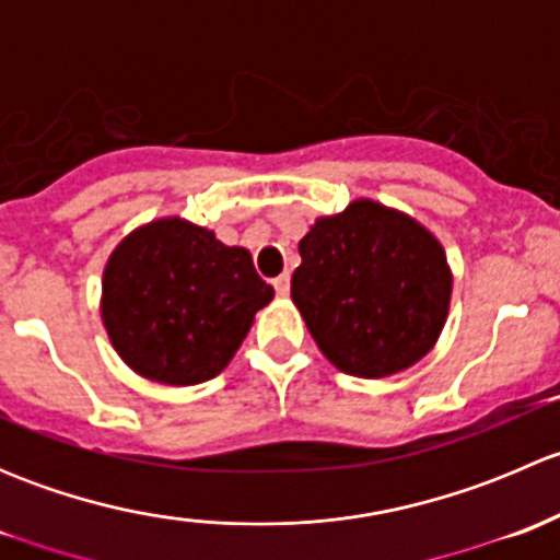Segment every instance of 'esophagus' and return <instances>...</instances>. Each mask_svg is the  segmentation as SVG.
I'll use <instances>...</instances> for the list:
<instances>
[{
  "mask_svg": "<svg viewBox=\"0 0 560 560\" xmlns=\"http://www.w3.org/2000/svg\"><path fill=\"white\" fill-rule=\"evenodd\" d=\"M273 287H276V292H279L281 298H284V295H290V276H287V273H281L279 279H273Z\"/></svg>",
  "mask_w": 560,
  "mask_h": 560,
  "instance_id": "esophagus-1",
  "label": "esophagus"
}]
</instances>
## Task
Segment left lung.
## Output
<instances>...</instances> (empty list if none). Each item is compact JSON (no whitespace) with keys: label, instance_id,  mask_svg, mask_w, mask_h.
<instances>
[{"label":"left lung","instance_id":"left-lung-1","mask_svg":"<svg viewBox=\"0 0 560 560\" xmlns=\"http://www.w3.org/2000/svg\"><path fill=\"white\" fill-rule=\"evenodd\" d=\"M298 248L292 301L343 374L382 380L436 343L453 276L444 248L415 219L354 200L338 217L316 219Z\"/></svg>","mask_w":560,"mask_h":560}]
</instances>
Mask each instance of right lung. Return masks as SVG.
<instances>
[{
  "mask_svg": "<svg viewBox=\"0 0 560 560\" xmlns=\"http://www.w3.org/2000/svg\"><path fill=\"white\" fill-rule=\"evenodd\" d=\"M270 298L273 287L259 279L246 248L162 219L135 230L107 259L103 322L140 376L200 385L230 363Z\"/></svg>",
  "mask_w": 560,
  "mask_h": 560,
  "instance_id": "right-lung-1",
  "label": "right lung"
}]
</instances>
